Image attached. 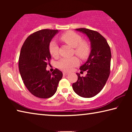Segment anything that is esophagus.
<instances>
[{"mask_svg":"<svg viewBox=\"0 0 132 132\" xmlns=\"http://www.w3.org/2000/svg\"><path fill=\"white\" fill-rule=\"evenodd\" d=\"M63 75L64 76H67V75H69V73L65 72V71H63Z\"/></svg>","mask_w":132,"mask_h":132,"instance_id":"obj_1","label":"esophagus"}]
</instances>
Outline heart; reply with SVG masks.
Instances as JSON below:
<instances>
[{
	"label": "heart",
	"mask_w": 132,
	"mask_h": 132,
	"mask_svg": "<svg viewBox=\"0 0 132 132\" xmlns=\"http://www.w3.org/2000/svg\"><path fill=\"white\" fill-rule=\"evenodd\" d=\"M59 39L69 46L74 48V53L80 59L84 60L90 55L91 48L89 44L86 41L82 40L79 34L74 31H69L59 36ZM49 51L53 57L59 56V46L55 41H52L49 44ZM79 64V60L76 57L70 58H63L57 62V68L62 70L70 71L73 68Z\"/></svg>",
	"instance_id": "1"
}]
</instances>
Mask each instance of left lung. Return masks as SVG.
I'll return each mask as SVG.
<instances>
[{
    "label": "left lung",
    "instance_id": "1",
    "mask_svg": "<svg viewBox=\"0 0 132 132\" xmlns=\"http://www.w3.org/2000/svg\"><path fill=\"white\" fill-rule=\"evenodd\" d=\"M76 30L87 35L91 42V51L87 61L80 68L82 72L86 71L87 74L81 77L76 73L78 79L72 84V87L80 97L91 98L102 90L110 75V46L106 39L97 31L84 28Z\"/></svg>",
    "mask_w": 132,
    "mask_h": 132
}]
</instances>
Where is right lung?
<instances>
[{
    "mask_svg": "<svg viewBox=\"0 0 132 132\" xmlns=\"http://www.w3.org/2000/svg\"><path fill=\"white\" fill-rule=\"evenodd\" d=\"M58 30L44 29L27 37L22 46L19 59L20 73L28 90L40 98L55 94L62 72L55 69L51 73L46 70L50 64L49 44Z\"/></svg>",
    "mask_w": 132,
    "mask_h": 132,
    "instance_id": "right-lung-1",
    "label": "right lung"
}]
</instances>
